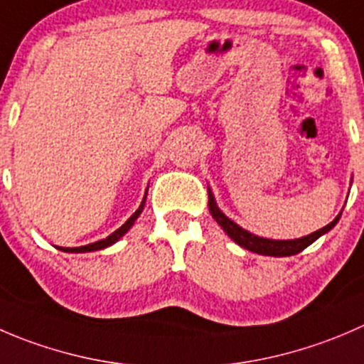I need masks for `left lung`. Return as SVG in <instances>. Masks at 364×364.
<instances>
[{"instance_id": "left-lung-1", "label": "left lung", "mask_w": 364, "mask_h": 364, "mask_svg": "<svg viewBox=\"0 0 364 364\" xmlns=\"http://www.w3.org/2000/svg\"><path fill=\"white\" fill-rule=\"evenodd\" d=\"M208 210H210L212 218L218 221V225L225 230L226 235L233 240L235 244H239L240 247L247 251H253V253L265 255V257H292V255L301 253V251L306 250L309 244L315 242L318 237H322L323 233H327L329 230L334 228L338 221L341 218V212L323 228L316 230V232L309 233V235L301 237V239H290V240H278V239H265V237H258L255 233L247 232L242 226H239L237 223H233L232 219L226 218L221 212V208L215 203V198L212 194V191L208 189Z\"/></svg>"}]
</instances>
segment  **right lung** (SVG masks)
Wrapping results in <instances>:
<instances>
[{
	"instance_id": "add662e5",
	"label": "right lung",
	"mask_w": 364,
	"mask_h": 364,
	"mask_svg": "<svg viewBox=\"0 0 364 364\" xmlns=\"http://www.w3.org/2000/svg\"><path fill=\"white\" fill-rule=\"evenodd\" d=\"M146 193H149V189L145 191V196H143V201H141V205H139L138 210H136L134 214H132L131 218H129L127 221H125L124 225L120 226V228L114 230V232L111 233V235H107L106 239H100V240H97V242L86 244V246H79V247H61V246H58V250H60V251H65V253H90V251H99V250H104V247L113 246L114 242H118V240H120L122 237H124L125 233H127L129 230L132 228V225H134V221L139 218V214H141V212H143V207H145Z\"/></svg>"
}]
</instances>
